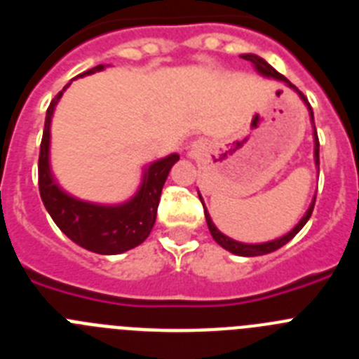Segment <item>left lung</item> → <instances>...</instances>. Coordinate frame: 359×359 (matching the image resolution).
I'll return each instance as SVG.
<instances>
[{"instance_id": "obj_1", "label": "left lung", "mask_w": 359, "mask_h": 359, "mask_svg": "<svg viewBox=\"0 0 359 359\" xmlns=\"http://www.w3.org/2000/svg\"><path fill=\"white\" fill-rule=\"evenodd\" d=\"M243 59H246V61L253 62V66H255V68H257V72L262 73L264 77L278 79V81L286 82V84L290 86V88H293V90L297 91V93L300 95V97H302L304 102H306L307 109H309L311 122H313V126H315V116H313V107H311V104L307 102V98L304 97L302 91H298V90H297V86L291 84V82L287 81V79L284 77V75H282V73H278L277 69L273 68V66H269L268 62H266L264 59H262V57L253 55V53H246V55H243ZM318 152H320V142H318V135H316V129H315V161H316V165H320ZM199 199H201V196H199ZM201 203H203V199H201ZM203 208H205V205H203ZM313 208H315V199H313V203H311V207H309V210L306 212V215H304V217L300 219V223H298L297 226H294L293 230L290 231V233H286V236L280 237V239L269 241V243H262V244H244V243H237V241L230 239V237H226V236H224V233H221V231H219L217 228H215V224L212 223V219H210V215H208L207 208H205V217H207L208 230H210L212 237H214V241L219 244V246H223L224 250H228V252L236 253V255H241V257H257V255H266V253L275 252V250L282 248V246H284V244H286V243H290V241L293 239L294 236H297L298 231L302 230L304 224H306L307 221H309L311 214H313Z\"/></svg>"}]
</instances>
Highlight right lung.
Here are the masks:
<instances>
[{"label":"right lung","mask_w":359,"mask_h":359,"mask_svg":"<svg viewBox=\"0 0 359 359\" xmlns=\"http://www.w3.org/2000/svg\"><path fill=\"white\" fill-rule=\"evenodd\" d=\"M104 66L90 69L86 73H93L102 69ZM84 75V73H82ZM72 82L65 86V90ZM62 90V91H65ZM62 91L55 95L44 118L43 140L39 151V194L44 207L52 215L53 223L65 231L66 236L77 243L82 248L100 255H116L128 252L138 244L144 243L151 233L154 221H156L158 203H160L161 189L169 176V170L180 154H169L167 158L154 161L145 169L144 182L140 190L133 199L116 207H102L93 203L79 201L57 187L55 180L50 172V122H52L53 107L62 97Z\"/></svg>","instance_id":"1"}]
</instances>
